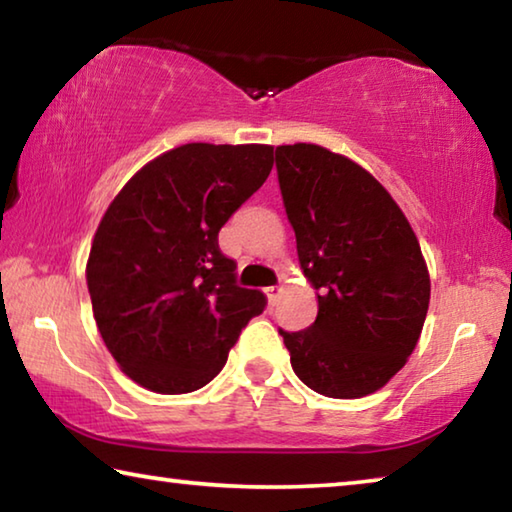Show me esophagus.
<instances>
[{
  "instance_id": "34e87169",
  "label": "esophagus",
  "mask_w": 512,
  "mask_h": 512,
  "mask_svg": "<svg viewBox=\"0 0 512 512\" xmlns=\"http://www.w3.org/2000/svg\"><path fill=\"white\" fill-rule=\"evenodd\" d=\"M266 298H268V302H271V305H275L277 298H280V289H277V287H268V289H266Z\"/></svg>"
}]
</instances>
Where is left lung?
Masks as SVG:
<instances>
[{
	"mask_svg": "<svg viewBox=\"0 0 512 512\" xmlns=\"http://www.w3.org/2000/svg\"><path fill=\"white\" fill-rule=\"evenodd\" d=\"M282 201L318 316L284 332L311 391L357 400L386 386L418 345L431 282L400 205L361 164L318 144L275 149Z\"/></svg>",
	"mask_w": 512,
	"mask_h": 512,
	"instance_id": "1",
	"label": "left lung"
}]
</instances>
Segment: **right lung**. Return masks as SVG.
<instances>
[{
  "mask_svg": "<svg viewBox=\"0 0 512 512\" xmlns=\"http://www.w3.org/2000/svg\"><path fill=\"white\" fill-rule=\"evenodd\" d=\"M271 169L268 144L192 142L146 162L112 198L85 280L101 339L135 384L198 391L264 311V293L235 282L219 230Z\"/></svg>",
  "mask_w": 512,
  "mask_h": 512,
  "instance_id": "add662e5",
  "label": "right lung"
}]
</instances>
